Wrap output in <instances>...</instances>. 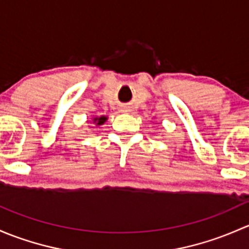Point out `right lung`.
<instances>
[{"instance_id":"1","label":"right lung","mask_w":249,"mask_h":249,"mask_svg":"<svg viewBox=\"0 0 249 249\" xmlns=\"http://www.w3.org/2000/svg\"><path fill=\"white\" fill-rule=\"evenodd\" d=\"M107 116H101V117H93V124H96V125H101L103 124L104 122L107 121Z\"/></svg>"}]
</instances>
